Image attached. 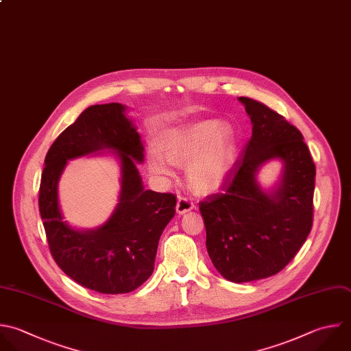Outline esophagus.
I'll list each match as a JSON object with an SVG mask.
<instances>
[{
  "mask_svg": "<svg viewBox=\"0 0 351 351\" xmlns=\"http://www.w3.org/2000/svg\"><path fill=\"white\" fill-rule=\"evenodd\" d=\"M195 207L193 202H191L188 197H184V196H180L178 200H177V213L178 214H185L188 211H191L192 208Z\"/></svg>",
  "mask_w": 351,
  "mask_h": 351,
  "instance_id": "34e87169",
  "label": "esophagus"
}]
</instances>
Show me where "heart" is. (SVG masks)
Wrapping results in <instances>:
<instances>
[{
  "label": "heart",
  "mask_w": 351,
  "mask_h": 351,
  "mask_svg": "<svg viewBox=\"0 0 351 351\" xmlns=\"http://www.w3.org/2000/svg\"><path fill=\"white\" fill-rule=\"evenodd\" d=\"M160 151H151L152 174L167 177L171 165L188 167V181L197 193H213L228 180L236 160L233 129L217 119H206L167 133Z\"/></svg>",
  "instance_id": "heart-1"
}]
</instances>
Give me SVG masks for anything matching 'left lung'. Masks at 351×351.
Masks as SVG:
<instances>
[{
    "mask_svg": "<svg viewBox=\"0 0 351 351\" xmlns=\"http://www.w3.org/2000/svg\"><path fill=\"white\" fill-rule=\"evenodd\" d=\"M252 122L221 191L199 203L206 245L215 269L245 282L282 270L306 241L313 225L315 165L302 133L263 103L239 97ZM270 158L285 165L274 194H265L254 174Z\"/></svg>",
    "mask_w": 351,
    "mask_h": 351,
    "instance_id": "obj_1",
    "label": "left lung"
}]
</instances>
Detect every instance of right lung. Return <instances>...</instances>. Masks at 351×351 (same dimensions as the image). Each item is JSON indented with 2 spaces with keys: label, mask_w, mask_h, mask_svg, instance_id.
Here are the masks:
<instances>
[{
  "label": "right lung",
  "mask_w": 351,
  "mask_h": 351,
  "mask_svg": "<svg viewBox=\"0 0 351 351\" xmlns=\"http://www.w3.org/2000/svg\"><path fill=\"white\" fill-rule=\"evenodd\" d=\"M125 110L119 103L86 108L49 148L40 185V213L55 262L74 281L100 293L130 292L149 278L160 234L177 204L174 193L144 189L136 167L144 147ZM104 147L121 159L120 203L101 228L71 230L58 208L60 174L69 158Z\"/></svg>",
  "instance_id": "obj_1"
}]
</instances>
